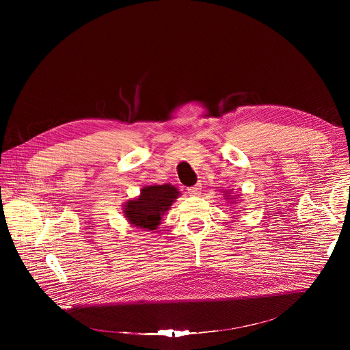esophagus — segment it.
Wrapping results in <instances>:
<instances>
[{
    "label": "esophagus",
    "instance_id": "obj_1",
    "mask_svg": "<svg viewBox=\"0 0 350 350\" xmlns=\"http://www.w3.org/2000/svg\"><path fill=\"white\" fill-rule=\"evenodd\" d=\"M200 189H202V183H197V185H194L193 187H189L187 190H189V193H190L191 196H198L200 193Z\"/></svg>",
    "mask_w": 350,
    "mask_h": 350
}]
</instances>
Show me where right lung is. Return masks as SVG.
<instances>
[{
    "mask_svg": "<svg viewBox=\"0 0 350 350\" xmlns=\"http://www.w3.org/2000/svg\"><path fill=\"white\" fill-rule=\"evenodd\" d=\"M178 196L179 191L171 185L148 186L142 190V196L137 200L126 203L124 213L132 225L154 230L161 221V215Z\"/></svg>",
    "mask_w": 350,
    "mask_h": 350,
    "instance_id": "right-lung-1",
    "label": "right lung"
}]
</instances>
